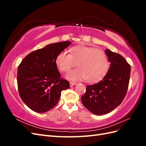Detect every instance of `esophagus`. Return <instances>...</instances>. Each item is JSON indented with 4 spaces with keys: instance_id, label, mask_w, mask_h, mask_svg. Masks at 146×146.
<instances>
[{
    "instance_id": "obj_1",
    "label": "esophagus",
    "mask_w": 146,
    "mask_h": 146,
    "mask_svg": "<svg viewBox=\"0 0 146 146\" xmlns=\"http://www.w3.org/2000/svg\"><path fill=\"white\" fill-rule=\"evenodd\" d=\"M76 83L75 82H70V86H73L74 85H76Z\"/></svg>"
}]
</instances>
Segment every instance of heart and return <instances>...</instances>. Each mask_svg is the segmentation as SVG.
I'll list each match as a JSON object with an SVG mask.
<instances>
[{
  "label": "heart",
  "instance_id": "heart-1",
  "mask_svg": "<svg viewBox=\"0 0 146 146\" xmlns=\"http://www.w3.org/2000/svg\"><path fill=\"white\" fill-rule=\"evenodd\" d=\"M70 54L64 51L56 55L55 64L62 72H68L76 65L78 68L67 74L66 78L77 81L85 79L88 83H96L107 74L109 61L105 53L102 50L85 45L74 46L69 49Z\"/></svg>",
  "mask_w": 146,
  "mask_h": 146
}]
</instances>
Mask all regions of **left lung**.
Listing matches in <instances>:
<instances>
[{"label":"left lung","mask_w":146,"mask_h":146,"mask_svg":"<svg viewBox=\"0 0 146 146\" xmlns=\"http://www.w3.org/2000/svg\"><path fill=\"white\" fill-rule=\"evenodd\" d=\"M110 67L102 80L87 85L82 96V104L90 111L102 115L120 105L126 95L130 76V65L122 56L109 49L105 50Z\"/></svg>","instance_id":"1"}]
</instances>
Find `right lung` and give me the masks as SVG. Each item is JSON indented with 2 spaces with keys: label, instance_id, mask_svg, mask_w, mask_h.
<instances>
[{
  "label": "right lung",
  "instance_id": "add662e5",
  "mask_svg": "<svg viewBox=\"0 0 146 146\" xmlns=\"http://www.w3.org/2000/svg\"><path fill=\"white\" fill-rule=\"evenodd\" d=\"M70 41L50 44L27 55L17 68V87L21 99L33 111L44 113L58 102L61 92L69 82L61 78L55 64L56 55Z\"/></svg>",
  "mask_w": 146,
  "mask_h": 146
}]
</instances>
